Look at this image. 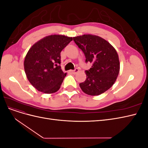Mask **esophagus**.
<instances>
[{
	"mask_svg": "<svg viewBox=\"0 0 148 148\" xmlns=\"http://www.w3.org/2000/svg\"><path fill=\"white\" fill-rule=\"evenodd\" d=\"M79 71V69H75L73 70H71V72L73 74H77V73H78Z\"/></svg>",
	"mask_w": 148,
	"mask_h": 148,
	"instance_id": "1",
	"label": "esophagus"
}]
</instances>
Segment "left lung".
I'll list each match as a JSON object with an SVG mask.
<instances>
[{
    "label": "left lung",
    "instance_id": "1",
    "mask_svg": "<svg viewBox=\"0 0 148 148\" xmlns=\"http://www.w3.org/2000/svg\"><path fill=\"white\" fill-rule=\"evenodd\" d=\"M76 44L86 57V62L92 64L85 71L86 79L79 84L82 91L91 96H97L110 88L120 71L119 55L115 49L106 39L92 34L73 38Z\"/></svg>",
    "mask_w": 148,
    "mask_h": 148
}]
</instances>
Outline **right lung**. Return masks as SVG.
<instances>
[{
	"mask_svg": "<svg viewBox=\"0 0 148 148\" xmlns=\"http://www.w3.org/2000/svg\"><path fill=\"white\" fill-rule=\"evenodd\" d=\"M73 40L64 35L47 36L34 44L24 61L25 71L29 83L46 94L57 92L66 73L61 69L60 52Z\"/></svg>",
	"mask_w": 148,
	"mask_h": 148,
	"instance_id": "right-lung-1",
	"label": "right lung"
}]
</instances>
